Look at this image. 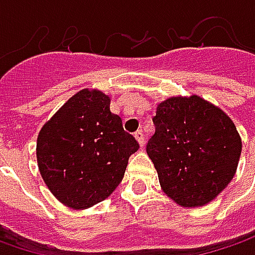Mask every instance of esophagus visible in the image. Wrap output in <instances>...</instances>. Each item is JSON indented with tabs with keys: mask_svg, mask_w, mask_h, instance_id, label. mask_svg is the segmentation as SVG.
Instances as JSON below:
<instances>
[{
	"mask_svg": "<svg viewBox=\"0 0 255 255\" xmlns=\"http://www.w3.org/2000/svg\"><path fill=\"white\" fill-rule=\"evenodd\" d=\"M134 137H136V140H137V143H139L140 146L144 144V136H143L142 130H137V132L134 133Z\"/></svg>",
	"mask_w": 255,
	"mask_h": 255,
	"instance_id": "1",
	"label": "esophagus"
}]
</instances>
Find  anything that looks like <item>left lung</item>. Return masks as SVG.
Here are the masks:
<instances>
[{
    "mask_svg": "<svg viewBox=\"0 0 255 255\" xmlns=\"http://www.w3.org/2000/svg\"><path fill=\"white\" fill-rule=\"evenodd\" d=\"M146 152L162 190L181 207L214 200L234 177L241 139L230 118L197 95L157 105Z\"/></svg>",
    "mask_w": 255,
    "mask_h": 255,
    "instance_id": "obj_1",
    "label": "left lung"
}]
</instances>
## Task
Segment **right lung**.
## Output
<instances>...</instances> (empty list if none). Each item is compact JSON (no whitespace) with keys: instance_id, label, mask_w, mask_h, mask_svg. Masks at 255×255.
Here are the masks:
<instances>
[{"instance_id":"add662e5","label":"right lung","mask_w":255,"mask_h":255,"mask_svg":"<svg viewBox=\"0 0 255 255\" xmlns=\"http://www.w3.org/2000/svg\"><path fill=\"white\" fill-rule=\"evenodd\" d=\"M139 143L111 112V98L82 89L45 123L36 160L45 184L62 204L82 210L105 200L122 181Z\"/></svg>"}]
</instances>
